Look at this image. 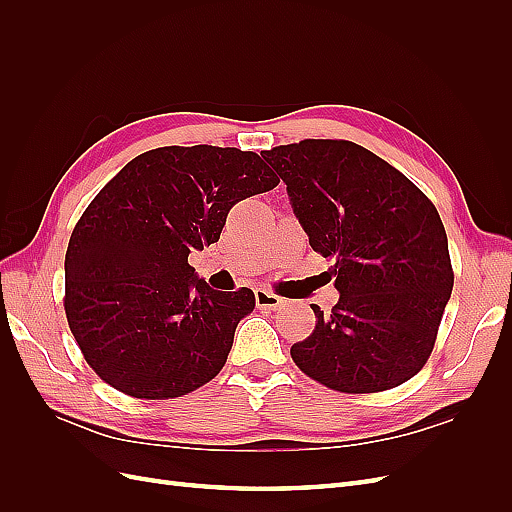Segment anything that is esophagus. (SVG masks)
<instances>
[{
	"label": "esophagus",
	"instance_id": "obj_1",
	"mask_svg": "<svg viewBox=\"0 0 512 512\" xmlns=\"http://www.w3.org/2000/svg\"><path fill=\"white\" fill-rule=\"evenodd\" d=\"M254 297H256V307L258 309H277V307H282V303H284L282 297H277V294H273L267 288H258L254 292Z\"/></svg>",
	"mask_w": 512,
	"mask_h": 512
}]
</instances>
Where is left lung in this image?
Listing matches in <instances>:
<instances>
[{
	"label": "left lung",
	"instance_id": "obj_1",
	"mask_svg": "<svg viewBox=\"0 0 512 512\" xmlns=\"http://www.w3.org/2000/svg\"><path fill=\"white\" fill-rule=\"evenodd\" d=\"M286 183L314 252L333 260L339 301L290 348L305 376L339 393H378L427 363L455 273L431 200L350 141L305 138L262 151Z\"/></svg>",
	"mask_w": 512,
	"mask_h": 512
}]
</instances>
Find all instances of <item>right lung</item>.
I'll return each mask as SVG.
<instances>
[{"label":"right lung","mask_w":512,"mask_h":512,"mask_svg":"<svg viewBox=\"0 0 512 512\" xmlns=\"http://www.w3.org/2000/svg\"><path fill=\"white\" fill-rule=\"evenodd\" d=\"M280 183L254 151L160 147L108 181L76 222L64 309L87 365L136 399H173L220 374L250 288L211 290L188 256L220 239L239 200Z\"/></svg>","instance_id":"add662e5"}]
</instances>
